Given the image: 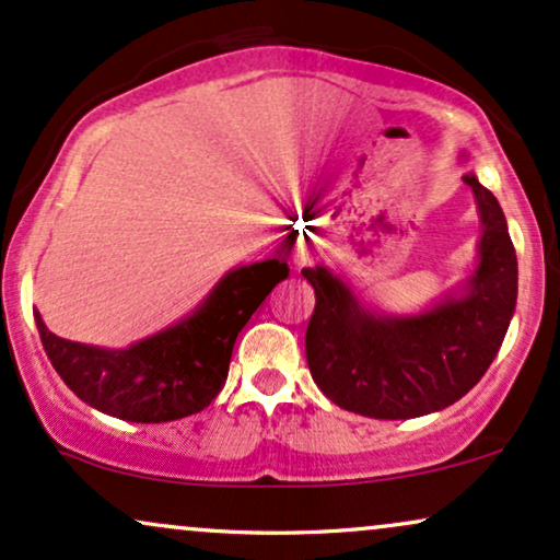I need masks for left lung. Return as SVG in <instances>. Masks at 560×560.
Masks as SVG:
<instances>
[{"mask_svg": "<svg viewBox=\"0 0 560 560\" xmlns=\"http://www.w3.org/2000/svg\"><path fill=\"white\" fill-rule=\"evenodd\" d=\"M464 184L474 191L481 223L477 268L427 311H374L326 266L302 268L316 289L305 334L307 369L339 408L389 421L436 413L460 400L498 355L516 311V249L492 191L474 171L464 173Z\"/></svg>", "mask_w": 560, "mask_h": 560, "instance_id": "8db88e82", "label": "left lung"}]
</instances>
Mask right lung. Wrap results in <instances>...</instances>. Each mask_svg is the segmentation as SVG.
I'll return each instance as SVG.
<instances>
[{"mask_svg":"<svg viewBox=\"0 0 560 560\" xmlns=\"http://www.w3.org/2000/svg\"><path fill=\"white\" fill-rule=\"evenodd\" d=\"M289 276L279 258L231 268L189 316L124 350L70 342L34 311L55 371L83 402L133 423H165L199 413L229 376L231 352L253 313Z\"/></svg>","mask_w":560,"mask_h":560,"instance_id":"obj_1","label":"right lung"}]
</instances>
